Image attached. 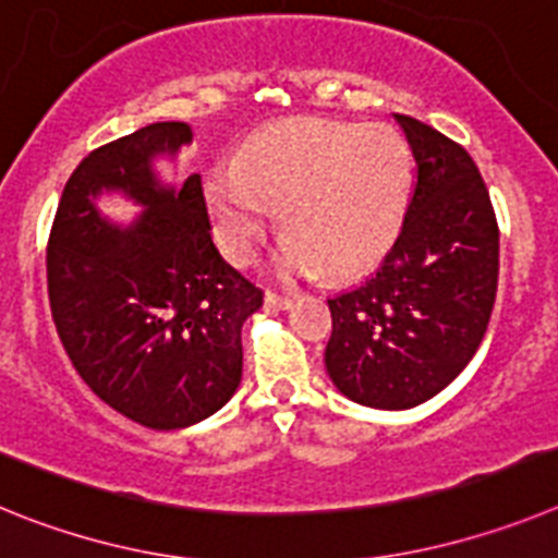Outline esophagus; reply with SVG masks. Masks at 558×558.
Returning a JSON list of instances; mask_svg holds the SVG:
<instances>
[{"label": "esophagus", "mask_w": 558, "mask_h": 558, "mask_svg": "<svg viewBox=\"0 0 558 558\" xmlns=\"http://www.w3.org/2000/svg\"><path fill=\"white\" fill-rule=\"evenodd\" d=\"M264 300H266V306H269V308H292V303H294V300H298V298H294V294L266 292Z\"/></svg>", "instance_id": "1"}]
</instances>
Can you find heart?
<instances>
[{"label":"heart","mask_w":558,"mask_h":558,"mask_svg":"<svg viewBox=\"0 0 558 558\" xmlns=\"http://www.w3.org/2000/svg\"><path fill=\"white\" fill-rule=\"evenodd\" d=\"M413 159L404 137L381 123L298 120L258 134L235 162L207 173L216 239L232 260H250L283 219V272L348 278L379 264L404 221Z\"/></svg>","instance_id":"b5f03b06"}]
</instances>
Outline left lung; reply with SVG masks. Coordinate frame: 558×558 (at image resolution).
I'll return each mask as SVG.
<instances>
[{
    "label": "left lung",
    "mask_w": 558,
    "mask_h": 558,
    "mask_svg": "<svg viewBox=\"0 0 558 558\" xmlns=\"http://www.w3.org/2000/svg\"><path fill=\"white\" fill-rule=\"evenodd\" d=\"M396 120L415 157L404 225L371 278L328 300V376L376 410L433 399L469 365L500 275V227L474 159L433 125Z\"/></svg>",
    "instance_id": "left-lung-1"
}]
</instances>
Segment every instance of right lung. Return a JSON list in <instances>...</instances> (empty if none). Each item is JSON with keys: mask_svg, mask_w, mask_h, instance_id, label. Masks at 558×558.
<instances>
[{"mask_svg": "<svg viewBox=\"0 0 558 558\" xmlns=\"http://www.w3.org/2000/svg\"><path fill=\"white\" fill-rule=\"evenodd\" d=\"M187 123H151L77 165L47 241V292L64 351L92 393L151 429H179L230 401L241 381V326L264 292L210 235L202 177L157 182L151 157L191 143ZM106 186L146 207L132 231L90 198Z\"/></svg>", "mask_w": 558, "mask_h": 558, "instance_id": "right-lung-1", "label": "right lung"}]
</instances>
